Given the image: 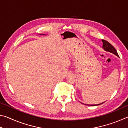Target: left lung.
I'll return each instance as SVG.
<instances>
[{
	"mask_svg": "<svg viewBox=\"0 0 128 128\" xmlns=\"http://www.w3.org/2000/svg\"><path fill=\"white\" fill-rule=\"evenodd\" d=\"M102 40V42H103V47L102 48L105 51H107V52H110L111 53H112L114 54V55H116L117 56H118V57H119L118 56V52H117L116 50L114 48V47L112 46V45L111 44V43H110L108 42H107V41H106L105 40ZM104 102H103L102 103H100V104H84L81 103L82 104H85V105H88V106H98V105H100V104H103V103Z\"/></svg>",
	"mask_w": 128,
	"mask_h": 128,
	"instance_id": "obj_1",
	"label": "left lung"
}]
</instances>
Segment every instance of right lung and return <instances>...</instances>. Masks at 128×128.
<instances>
[{"label": "right lung", "mask_w": 128, "mask_h": 128, "mask_svg": "<svg viewBox=\"0 0 128 128\" xmlns=\"http://www.w3.org/2000/svg\"><path fill=\"white\" fill-rule=\"evenodd\" d=\"M43 36H44V35H45V34H43Z\"/></svg>", "instance_id": "right-lung-1"}]
</instances>
